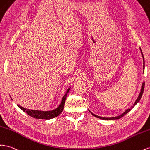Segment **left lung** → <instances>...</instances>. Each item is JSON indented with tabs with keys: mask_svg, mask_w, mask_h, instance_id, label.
Masks as SVG:
<instances>
[{
	"mask_svg": "<svg viewBox=\"0 0 150 150\" xmlns=\"http://www.w3.org/2000/svg\"><path fill=\"white\" fill-rule=\"evenodd\" d=\"M140 50H141V54H142V56H143V73L144 72V56H143V53H142V51H141V48H140ZM144 82H143V84H142V87H141V92H140V93H139V96H138V98H137V100H136V102H135V103H134V105H133V106L131 107V108H128L127 110H125L122 114H121L120 115H119V116H117V117H110V118H107V117H100V116H98V115H96L95 114H93L92 112H91L90 110V112L91 113V114L93 115V116H95V117H97V118H99V119H103V120H114V119H120V118H121V117H122L123 116H124L125 114H127V113L130 111L131 109L134 107L135 105L139 102V101L140 100V99H141V96H142V95H143V91H144Z\"/></svg>",
	"mask_w": 150,
	"mask_h": 150,
	"instance_id": "obj_1",
	"label": "left lung"
}]
</instances>
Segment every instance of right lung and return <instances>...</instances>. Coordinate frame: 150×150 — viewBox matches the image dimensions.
I'll list each match as a JSON object with an SVG mask.
<instances>
[{
    "instance_id": "right-lung-1",
    "label": "right lung",
    "mask_w": 150,
    "mask_h": 150,
    "mask_svg": "<svg viewBox=\"0 0 150 150\" xmlns=\"http://www.w3.org/2000/svg\"><path fill=\"white\" fill-rule=\"evenodd\" d=\"M70 88H69L67 90L65 95L63 96L62 102L60 103L59 107L56 109L52 111H39V110H29V109H26L20 105H18V106L21 109V110L26 112L28 115L33 117L35 119H50L55 118V117H57L60 113L63 110L64 107V104H65L66 96L68 93L69 91Z\"/></svg>"
}]
</instances>
